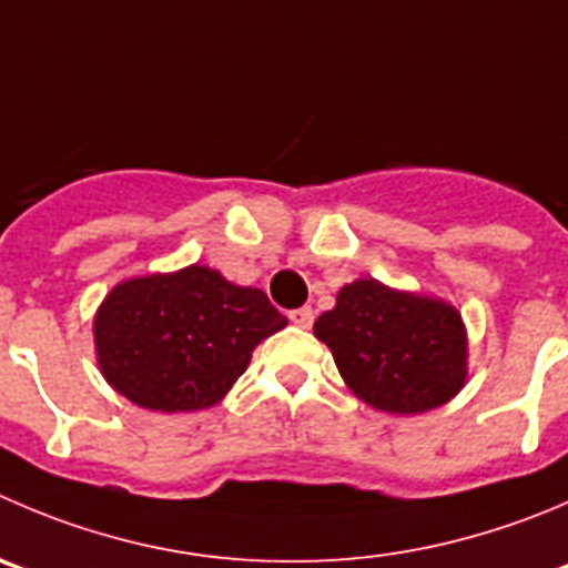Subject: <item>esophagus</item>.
I'll return each instance as SVG.
<instances>
[{"mask_svg":"<svg viewBox=\"0 0 568 568\" xmlns=\"http://www.w3.org/2000/svg\"><path fill=\"white\" fill-rule=\"evenodd\" d=\"M290 321L301 328H310L312 321H315V312H312V306H298V310L290 312Z\"/></svg>","mask_w":568,"mask_h":568,"instance_id":"1","label":"esophagus"}]
</instances>
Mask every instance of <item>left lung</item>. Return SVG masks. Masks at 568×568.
Instances as JSON below:
<instances>
[{"instance_id": "1", "label": "left lung", "mask_w": 568, "mask_h": 568, "mask_svg": "<svg viewBox=\"0 0 568 568\" xmlns=\"http://www.w3.org/2000/svg\"><path fill=\"white\" fill-rule=\"evenodd\" d=\"M356 398L390 415L435 409L463 390L468 339L460 312L440 298L359 278L315 321Z\"/></svg>"}]
</instances>
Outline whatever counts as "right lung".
<instances>
[{
    "label": "right lung",
    "instance_id": "right-lung-1",
    "mask_svg": "<svg viewBox=\"0 0 568 568\" xmlns=\"http://www.w3.org/2000/svg\"><path fill=\"white\" fill-rule=\"evenodd\" d=\"M287 326L267 295L236 287L206 264L128 278L94 317L108 385L159 413L214 407L245 374L253 348Z\"/></svg>",
    "mask_w": 568,
    "mask_h": 568
}]
</instances>
